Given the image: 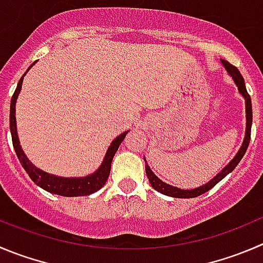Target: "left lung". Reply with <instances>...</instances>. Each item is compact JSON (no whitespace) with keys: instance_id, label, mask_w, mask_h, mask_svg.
<instances>
[{"instance_id":"1","label":"left lung","mask_w":263,"mask_h":263,"mask_svg":"<svg viewBox=\"0 0 263 263\" xmlns=\"http://www.w3.org/2000/svg\"><path fill=\"white\" fill-rule=\"evenodd\" d=\"M221 63H222V66L224 67V69L227 71V73L232 77L235 85L237 86V90H239V92L241 94V97L244 98V101H246V119H247L246 137H244V141H242L241 147H240L239 151H237V154L234 156V159H232L231 161H230L229 164H227L226 166H224L223 169H222V171L219 172L216 177H214V178H212L211 181L206 182V183L202 184V186L196 187V189H191V190H182V189H178V187L171 186V184H167V183H165V182H162L161 179H160L159 177H157L156 174L151 171V167H149V165L147 164V160H146V157H144V166H146V174H147V177H148L149 183H151V186L154 187L157 192H160V194L166 195V196H172V197H178V199H191V197L200 196V195H202V194H205L206 191H209L212 187L216 186V184L218 183L219 181H222V179H223L227 174L231 173L235 167H236V165L240 162V160L242 159V156L246 155L247 148H248V146H249V141H251L252 117H253V115H252L251 97H249L248 91H247L246 82H244V79H242V76L240 74L239 69H237L236 67L232 66V64H230L229 62L223 61V59H221Z\"/></svg>"}]
</instances>
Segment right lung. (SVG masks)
Listing matches in <instances>:
<instances>
[{"mask_svg":"<svg viewBox=\"0 0 263 263\" xmlns=\"http://www.w3.org/2000/svg\"><path fill=\"white\" fill-rule=\"evenodd\" d=\"M34 64V63H33ZM33 64L29 66V68L27 69V72L31 69V67H33ZM26 72V73H27ZM26 73L22 76V79L17 82V86L15 89L14 96L11 98V103H10V132H11V138H12V146H14L15 152H16V156L21 161L22 166L24 167V171L27 172V174L29 176V178L40 186L41 189H44L45 191L50 192V194L61 195V196H86V195L94 194L98 190H101L102 187L106 184L107 179L109 177V172H111V164L112 159H114L115 154L119 149V146L121 144V142L124 141L125 136L129 133L124 132L122 134H120L119 137L112 141L111 146L108 147L106 152V156H104L103 161H102L101 166L97 169L94 173L89 174L86 177H59L54 176V174L46 173V172L41 171L40 167L34 166L31 161H29L28 157L26 156L24 151L22 149L21 142L17 138V132H16V117H15V104H16L17 96L21 94L22 90V84H23V79L26 76Z\"/></svg>","mask_w":263,"mask_h":263,"instance_id":"1","label":"right lung"}]
</instances>
